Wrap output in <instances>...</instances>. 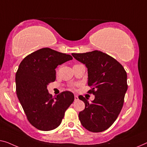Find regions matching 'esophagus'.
Returning a JSON list of instances; mask_svg holds the SVG:
<instances>
[{"label":"esophagus","instance_id":"esophagus-1","mask_svg":"<svg viewBox=\"0 0 147 147\" xmlns=\"http://www.w3.org/2000/svg\"><path fill=\"white\" fill-rule=\"evenodd\" d=\"M78 100V97L77 95H74V101H77Z\"/></svg>","mask_w":147,"mask_h":147}]
</instances>
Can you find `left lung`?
Here are the masks:
<instances>
[{"mask_svg": "<svg viewBox=\"0 0 147 147\" xmlns=\"http://www.w3.org/2000/svg\"><path fill=\"white\" fill-rule=\"evenodd\" d=\"M73 57L86 65L88 91L95 96L91 103L82 96L78 98L85 104L78 113L82 125L91 132H102L117 119L124 102L127 90V73L122 65L108 54L96 51L72 53Z\"/></svg>", "mask_w": 147, "mask_h": 147, "instance_id": "left-lung-1", "label": "left lung"}]
</instances>
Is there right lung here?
<instances>
[{
    "mask_svg": "<svg viewBox=\"0 0 147 147\" xmlns=\"http://www.w3.org/2000/svg\"><path fill=\"white\" fill-rule=\"evenodd\" d=\"M72 59L70 55L46 47L26 57L19 65L16 94L28 121L39 130L51 131L59 126L74 101L71 92H63L53 98L47 88L55 80L58 65Z\"/></svg>",
    "mask_w": 147,
    "mask_h": 147,
    "instance_id": "1",
    "label": "right lung"
}]
</instances>
